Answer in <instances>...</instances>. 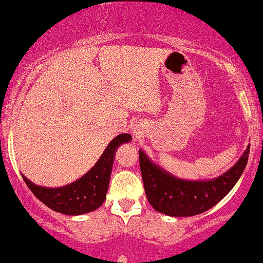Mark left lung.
Returning <instances> with one entry per match:
<instances>
[{
    "label": "left lung",
    "instance_id": "8db88e82",
    "mask_svg": "<svg viewBox=\"0 0 263 263\" xmlns=\"http://www.w3.org/2000/svg\"><path fill=\"white\" fill-rule=\"evenodd\" d=\"M250 146L238 162L212 180H183L166 173L139 151V164L146 198L155 211L172 217H191L216 205L234 187L243 173Z\"/></svg>",
    "mask_w": 263,
    "mask_h": 263
}]
</instances>
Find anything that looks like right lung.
Returning a JSON list of instances; mask_svg holds the SVG:
<instances>
[{
    "mask_svg": "<svg viewBox=\"0 0 263 263\" xmlns=\"http://www.w3.org/2000/svg\"><path fill=\"white\" fill-rule=\"evenodd\" d=\"M132 137L129 134H119L115 137L106 146L105 152L97 164L85 176L65 187H40L30 182L25 176H22V178L36 198L40 199L52 211L69 216L89 213L98 210L106 198L115 151L120 144L128 143Z\"/></svg>",
    "mask_w": 263,
    "mask_h": 263,
    "instance_id": "obj_1",
    "label": "right lung"
}]
</instances>
